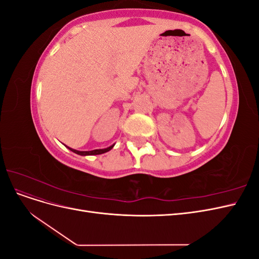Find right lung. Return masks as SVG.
<instances>
[{"label": "right lung", "instance_id": "right-lung-1", "mask_svg": "<svg viewBox=\"0 0 259 259\" xmlns=\"http://www.w3.org/2000/svg\"><path fill=\"white\" fill-rule=\"evenodd\" d=\"M113 146H114V144L112 145V146H110V147H108V148H105V149H95V150H92V151H79V150H75V149H72V148H69V147H67L68 149H70V150H71L72 152H74V153H76V154H80V155H95V154H103V153H105V152H108V151H110L111 149L113 148Z\"/></svg>", "mask_w": 259, "mask_h": 259}]
</instances>
